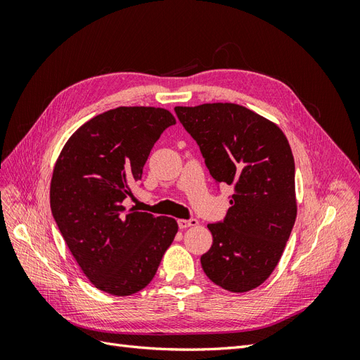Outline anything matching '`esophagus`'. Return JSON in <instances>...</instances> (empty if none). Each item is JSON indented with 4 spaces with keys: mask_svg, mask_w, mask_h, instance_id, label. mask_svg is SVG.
I'll return each mask as SVG.
<instances>
[{
    "mask_svg": "<svg viewBox=\"0 0 360 360\" xmlns=\"http://www.w3.org/2000/svg\"><path fill=\"white\" fill-rule=\"evenodd\" d=\"M200 222L195 219V217H191V219H180L179 221V226L181 228V230H184V228H189V226H197Z\"/></svg>",
    "mask_w": 360,
    "mask_h": 360,
    "instance_id": "34e87169",
    "label": "esophagus"
}]
</instances>
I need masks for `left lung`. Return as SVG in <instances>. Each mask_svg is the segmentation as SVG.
<instances>
[{
  "mask_svg": "<svg viewBox=\"0 0 360 360\" xmlns=\"http://www.w3.org/2000/svg\"><path fill=\"white\" fill-rule=\"evenodd\" d=\"M197 141L212 177L233 186L225 219L209 224L204 274L233 292L257 288L284 252L297 214L294 158L284 132L236 103L174 108Z\"/></svg>",
  "mask_w": 360,
  "mask_h": 360,
  "instance_id": "8db88e82",
  "label": "left lung"
}]
</instances>
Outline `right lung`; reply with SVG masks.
<instances>
[{
	"mask_svg": "<svg viewBox=\"0 0 360 360\" xmlns=\"http://www.w3.org/2000/svg\"><path fill=\"white\" fill-rule=\"evenodd\" d=\"M172 124L176 118L163 108H115L76 130L53 168V219L85 276L112 296L147 287L179 231L172 217L123 205Z\"/></svg>",
	"mask_w": 360,
	"mask_h": 360,
	"instance_id": "right-lung-1",
	"label": "right lung"
}]
</instances>
